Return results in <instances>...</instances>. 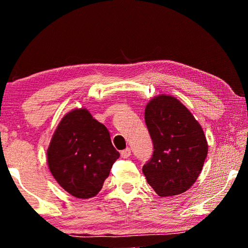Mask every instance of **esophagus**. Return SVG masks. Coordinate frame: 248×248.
Wrapping results in <instances>:
<instances>
[{
    "label": "esophagus",
    "instance_id": "34e87169",
    "mask_svg": "<svg viewBox=\"0 0 248 248\" xmlns=\"http://www.w3.org/2000/svg\"><path fill=\"white\" fill-rule=\"evenodd\" d=\"M121 156H123L124 158H128L130 155H131V150H130L129 148H127L125 150H124V151H121Z\"/></svg>",
    "mask_w": 248,
    "mask_h": 248
}]
</instances>
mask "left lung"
Here are the masks:
<instances>
[{
	"label": "left lung",
	"mask_w": 248,
	"mask_h": 248,
	"mask_svg": "<svg viewBox=\"0 0 248 248\" xmlns=\"http://www.w3.org/2000/svg\"><path fill=\"white\" fill-rule=\"evenodd\" d=\"M144 120L153 141L152 158L142 169L159 197L187 191L202 170L208 142L200 124L170 95H157L145 107Z\"/></svg>",
	"instance_id": "8db88e82"
}]
</instances>
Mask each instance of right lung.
Segmentation results:
<instances>
[{
  "label": "right lung",
  "instance_id": "1",
  "mask_svg": "<svg viewBox=\"0 0 248 248\" xmlns=\"http://www.w3.org/2000/svg\"><path fill=\"white\" fill-rule=\"evenodd\" d=\"M119 155L107 128L87 109L77 108L59 123L47 150V162L65 191L89 199L102 189Z\"/></svg>",
  "mask_w": 248,
  "mask_h": 248
}]
</instances>
